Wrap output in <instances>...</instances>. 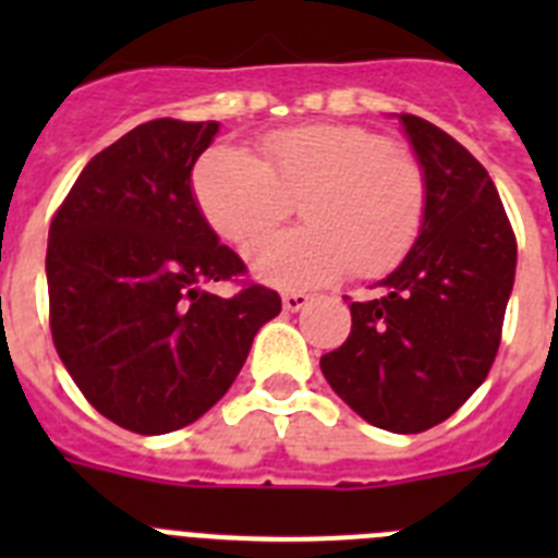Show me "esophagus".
<instances>
[{"label": "esophagus", "mask_w": 558, "mask_h": 558, "mask_svg": "<svg viewBox=\"0 0 558 558\" xmlns=\"http://www.w3.org/2000/svg\"><path fill=\"white\" fill-rule=\"evenodd\" d=\"M307 304H310L307 293H284L282 295V307L288 310V313H299V310H304Z\"/></svg>", "instance_id": "obj_1"}]
</instances>
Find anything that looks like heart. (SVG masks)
<instances>
[{
	"label": "heart",
	"instance_id": "1",
	"mask_svg": "<svg viewBox=\"0 0 558 558\" xmlns=\"http://www.w3.org/2000/svg\"><path fill=\"white\" fill-rule=\"evenodd\" d=\"M263 159L236 145L204 153L192 192L206 223L248 248L299 201L307 226L270 236L251 254L256 276L279 288H310L354 274L377 276L408 254L425 218L416 161L379 133L307 125L270 133Z\"/></svg>",
	"mask_w": 558,
	"mask_h": 558
}]
</instances>
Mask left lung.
Masks as SVG:
<instances>
[{
  "mask_svg": "<svg viewBox=\"0 0 558 558\" xmlns=\"http://www.w3.org/2000/svg\"><path fill=\"white\" fill-rule=\"evenodd\" d=\"M425 179V218L322 372L368 425L422 433L477 391L500 347L517 240L495 181L450 133L399 113Z\"/></svg>",
  "mask_w": 558,
  "mask_h": 558,
  "instance_id": "obj_1",
  "label": "left lung"
}]
</instances>
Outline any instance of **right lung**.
<instances>
[{
  "mask_svg": "<svg viewBox=\"0 0 558 558\" xmlns=\"http://www.w3.org/2000/svg\"><path fill=\"white\" fill-rule=\"evenodd\" d=\"M218 122L153 120L83 167L49 226V327L83 397L113 425L161 436L231 388L276 290L231 299L206 284L245 274L192 192Z\"/></svg>",
  "mask_w": 558,
  "mask_h": 558,
  "instance_id": "add662e5",
  "label": "right lung"
}]
</instances>
